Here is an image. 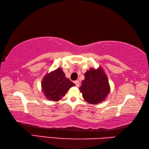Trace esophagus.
Returning a JSON list of instances; mask_svg holds the SVG:
<instances>
[{
  "mask_svg": "<svg viewBox=\"0 0 149 149\" xmlns=\"http://www.w3.org/2000/svg\"><path fill=\"white\" fill-rule=\"evenodd\" d=\"M74 83L75 84V86H76L77 87H79V86L80 83H79V82L78 81H74Z\"/></svg>",
  "mask_w": 149,
  "mask_h": 149,
  "instance_id": "obj_1",
  "label": "esophagus"
}]
</instances>
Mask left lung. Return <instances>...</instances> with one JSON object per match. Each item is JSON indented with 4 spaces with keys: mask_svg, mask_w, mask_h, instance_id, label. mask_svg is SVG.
Returning <instances> with one entry per match:
<instances>
[{
    "mask_svg": "<svg viewBox=\"0 0 149 149\" xmlns=\"http://www.w3.org/2000/svg\"><path fill=\"white\" fill-rule=\"evenodd\" d=\"M84 100L91 104H99L104 100L110 91L106 75L100 67L90 68L84 74V80L79 88Z\"/></svg>",
    "mask_w": 149,
    "mask_h": 149,
    "instance_id": "1",
    "label": "left lung"
}]
</instances>
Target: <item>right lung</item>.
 <instances>
[{
  "label": "right lung",
  "instance_id": "obj_1",
  "mask_svg": "<svg viewBox=\"0 0 149 149\" xmlns=\"http://www.w3.org/2000/svg\"><path fill=\"white\" fill-rule=\"evenodd\" d=\"M69 79L65 77L61 68H58L47 74L42 82L43 93L47 99L58 101L71 87L75 86Z\"/></svg>",
  "mask_w": 149,
  "mask_h": 149
}]
</instances>
